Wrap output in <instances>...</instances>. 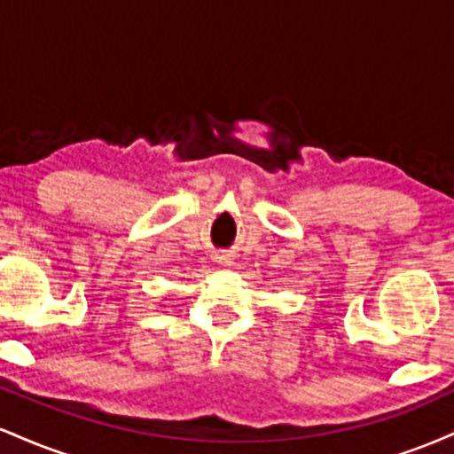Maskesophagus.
<instances>
[{
	"mask_svg": "<svg viewBox=\"0 0 454 454\" xmlns=\"http://www.w3.org/2000/svg\"><path fill=\"white\" fill-rule=\"evenodd\" d=\"M231 256H228L226 252H217L215 254V262H220V264H231Z\"/></svg>",
	"mask_w": 454,
	"mask_h": 454,
	"instance_id": "esophagus-1",
	"label": "esophagus"
}]
</instances>
